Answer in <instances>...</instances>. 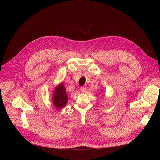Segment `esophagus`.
<instances>
[{
    "label": "esophagus",
    "instance_id": "obj_1",
    "mask_svg": "<svg viewBox=\"0 0 160 160\" xmlns=\"http://www.w3.org/2000/svg\"><path fill=\"white\" fill-rule=\"evenodd\" d=\"M86 90H87V88H85V87H81V91L82 92H83V93L86 92Z\"/></svg>",
    "mask_w": 160,
    "mask_h": 160
}]
</instances>
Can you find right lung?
Returning <instances> with one entry per match:
<instances>
[{
  "label": "right lung",
  "mask_w": 160,
  "mask_h": 160,
  "mask_svg": "<svg viewBox=\"0 0 160 160\" xmlns=\"http://www.w3.org/2000/svg\"><path fill=\"white\" fill-rule=\"evenodd\" d=\"M53 104L57 109H61L66 105L68 101V96L66 93L64 85L61 83L57 87L53 94Z\"/></svg>",
  "instance_id": "add662e5"
}]
</instances>
